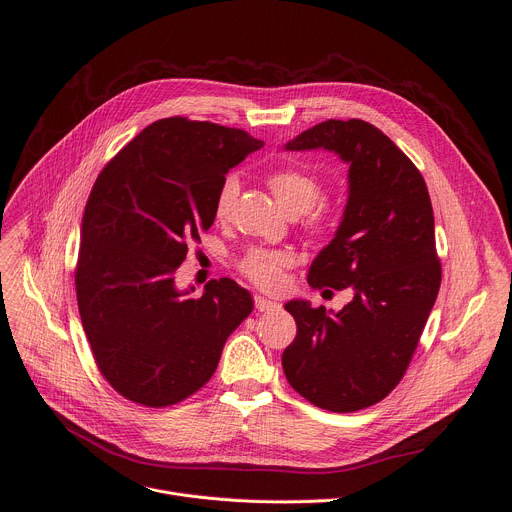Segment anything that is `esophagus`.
<instances>
[{"instance_id": "1", "label": "esophagus", "mask_w": 512, "mask_h": 512, "mask_svg": "<svg viewBox=\"0 0 512 512\" xmlns=\"http://www.w3.org/2000/svg\"><path fill=\"white\" fill-rule=\"evenodd\" d=\"M255 308H257V312H269V310H275L277 304L263 296H255Z\"/></svg>"}]
</instances>
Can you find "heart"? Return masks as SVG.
Instances as JSON below:
<instances>
[{"label":"heart","instance_id":"obj_1","mask_svg":"<svg viewBox=\"0 0 512 512\" xmlns=\"http://www.w3.org/2000/svg\"><path fill=\"white\" fill-rule=\"evenodd\" d=\"M267 185L273 192L277 204H280L288 214H304V232L310 239H324L333 232V214L327 206H320V198L324 196V183L318 175L286 167L277 169L267 175ZM239 196V181L237 177H226L220 185L216 202H214V216L216 220H226L232 204ZM290 265V257L282 251L271 249H249L239 259V271L251 280L255 286L263 290H277L282 286L284 269Z\"/></svg>","mask_w":512,"mask_h":512}]
</instances>
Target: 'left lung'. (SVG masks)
I'll list each match as a JSON object with an SVG mask.
<instances>
[{
  "label": "left lung",
  "instance_id": "8db88e82",
  "mask_svg": "<svg viewBox=\"0 0 512 512\" xmlns=\"http://www.w3.org/2000/svg\"><path fill=\"white\" fill-rule=\"evenodd\" d=\"M286 149H327L349 163L343 222L310 265L308 284L351 288L353 300L337 314L304 300L286 304L298 333L282 355L284 374L314 406L355 412L400 384L437 300L429 190L416 165L365 120L320 122Z\"/></svg>",
  "mask_w": 512,
  "mask_h": 512
}]
</instances>
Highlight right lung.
<instances>
[{"label": "right lung", "instance_id": "obj_1", "mask_svg": "<svg viewBox=\"0 0 512 512\" xmlns=\"http://www.w3.org/2000/svg\"><path fill=\"white\" fill-rule=\"evenodd\" d=\"M261 147L241 128L171 116L136 134L91 188L77 306L100 374L126 400L165 408L196 394L251 314V294L230 277L188 298L173 273L212 226L228 169Z\"/></svg>", "mask_w": 512, "mask_h": 512}]
</instances>
